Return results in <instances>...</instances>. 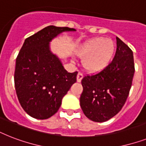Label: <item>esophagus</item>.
<instances>
[{"instance_id": "esophagus-1", "label": "esophagus", "mask_w": 146, "mask_h": 146, "mask_svg": "<svg viewBox=\"0 0 146 146\" xmlns=\"http://www.w3.org/2000/svg\"><path fill=\"white\" fill-rule=\"evenodd\" d=\"M82 77H83V73H81V72H79L77 74V82H81Z\"/></svg>"}]
</instances>
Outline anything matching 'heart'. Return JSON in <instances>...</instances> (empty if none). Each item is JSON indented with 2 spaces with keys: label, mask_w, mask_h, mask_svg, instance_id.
I'll return each mask as SVG.
<instances>
[{
  "label": "heart",
  "mask_w": 146,
  "mask_h": 146,
  "mask_svg": "<svg viewBox=\"0 0 146 146\" xmlns=\"http://www.w3.org/2000/svg\"><path fill=\"white\" fill-rule=\"evenodd\" d=\"M115 52V44L111 38H95L82 47L79 55L83 58L86 70L92 73L103 70L111 63Z\"/></svg>",
  "instance_id": "1"
}]
</instances>
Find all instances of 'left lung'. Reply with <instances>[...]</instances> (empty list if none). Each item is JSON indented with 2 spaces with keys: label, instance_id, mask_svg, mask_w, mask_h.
I'll list each match as a JSON object with an SVG mask.
<instances>
[{
  "label": "left lung",
  "instance_id": "1",
  "mask_svg": "<svg viewBox=\"0 0 146 146\" xmlns=\"http://www.w3.org/2000/svg\"><path fill=\"white\" fill-rule=\"evenodd\" d=\"M113 60L103 70L82 78L80 106L87 117L104 122L122 109L129 96L135 66L133 51L118 37Z\"/></svg>",
  "mask_w": 146,
  "mask_h": 146
}]
</instances>
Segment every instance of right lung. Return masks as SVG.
Returning <instances> with one entry per match:
<instances>
[{
	"label": "right lung",
	"instance_id": "1",
	"mask_svg": "<svg viewBox=\"0 0 146 146\" xmlns=\"http://www.w3.org/2000/svg\"><path fill=\"white\" fill-rule=\"evenodd\" d=\"M69 27L49 26L26 38L17 55L15 89L23 110L36 119L57 113L62 98L76 82L78 72L68 73L49 50V42Z\"/></svg>",
	"mask_w": 146,
	"mask_h": 146
}]
</instances>
